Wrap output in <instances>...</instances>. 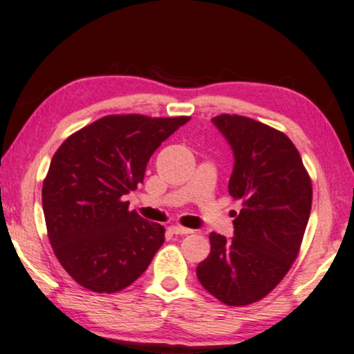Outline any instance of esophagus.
Returning <instances> with one entry per match:
<instances>
[{
    "label": "esophagus",
    "mask_w": 354,
    "mask_h": 354,
    "mask_svg": "<svg viewBox=\"0 0 354 354\" xmlns=\"http://www.w3.org/2000/svg\"><path fill=\"white\" fill-rule=\"evenodd\" d=\"M169 230L172 232L174 235H187V234H192V230L187 227H182V225H170Z\"/></svg>",
    "instance_id": "1"
}]
</instances>
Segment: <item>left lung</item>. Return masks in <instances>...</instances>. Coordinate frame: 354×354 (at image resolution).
<instances>
[{
    "label": "left lung",
    "mask_w": 354,
    "mask_h": 354,
    "mask_svg": "<svg viewBox=\"0 0 354 354\" xmlns=\"http://www.w3.org/2000/svg\"><path fill=\"white\" fill-rule=\"evenodd\" d=\"M214 124L234 149L228 192L242 202L232 240L210 234V253L197 278L228 306L260 301L297 260L311 212V178L301 156L281 131L239 114Z\"/></svg>",
    "instance_id": "obj_1"
}]
</instances>
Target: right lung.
Masks as SVG:
<instances>
[{"mask_svg":"<svg viewBox=\"0 0 354 354\" xmlns=\"http://www.w3.org/2000/svg\"><path fill=\"white\" fill-rule=\"evenodd\" d=\"M189 119L104 115L53 156L43 182L46 228L56 259L81 286L115 293L147 270L165 228L129 210L124 195L144 180L153 151Z\"/></svg>","mask_w":354,"mask_h":354,"instance_id":"obj_1","label":"right lung"}]
</instances>
